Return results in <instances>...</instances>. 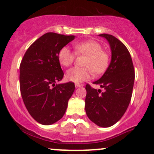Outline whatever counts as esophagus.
<instances>
[{
    "label": "esophagus",
    "instance_id": "34e87169",
    "mask_svg": "<svg viewBox=\"0 0 154 154\" xmlns=\"http://www.w3.org/2000/svg\"><path fill=\"white\" fill-rule=\"evenodd\" d=\"M83 85V84H80V83H75V86L77 87V88H78V87H82Z\"/></svg>",
    "mask_w": 154,
    "mask_h": 154
}]
</instances>
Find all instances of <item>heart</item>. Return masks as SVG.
<instances>
[{
  "label": "heart",
  "mask_w": 154,
  "mask_h": 154,
  "mask_svg": "<svg viewBox=\"0 0 154 154\" xmlns=\"http://www.w3.org/2000/svg\"><path fill=\"white\" fill-rule=\"evenodd\" d=\"M74 48L79 54H84L87 57L84 62V68L74 67L66 72V78L69 81L80 83L89 80L93 77V71L95 74L103 72L108 67L109 57L106 51L102 50L98 42L92 40L81 42L75 44ZM58 58L63 66L68 67L74 61L75 55L70 48H62L59 51Z\"/></svg>",
  "instance_id": "heart-1"
}]
</instances>
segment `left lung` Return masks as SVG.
<instances>
[{
  "instance_id": "left-lung-1",
  "label": "left lung",
  "mask_w": 154,
  "mask_h": 154,
  "mask_svg": "<svg viewBox=\"0 0 154 154\" xmlns=\"http://www.w3.org/2000/svg\"><path fill=\"white\" fill-rule=\"evenodd\" d=\"M106 38L111 49V62L103 75L94 84L104 88H91L86 85L85 109L88 119L101 127L117 123L130 104L135 80L131 56L126 46L109 34H100Z\"/></svg>"
}]
</instances>
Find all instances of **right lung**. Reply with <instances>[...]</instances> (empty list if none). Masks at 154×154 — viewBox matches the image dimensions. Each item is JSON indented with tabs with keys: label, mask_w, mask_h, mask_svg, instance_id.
Returning a JSON list of instances; mask_svg holds the SVG:
<instances>
[{
	"label": "right lung",
	"mask_w": 154,
	"mask_h": 154,
	"mask_svg": "<svg viewBox=\"0 0 154 154\" xmlns=\"http://www.w3.org/2000/svg\"><path fill=\"white\" fill-rule=\"evenodd\" d=\"M74 38L47 32L29 46L21 60V97L30 116L41 125H53L63 118L75 89L72 82L56 84L64 76L59 51Z\"/></svg>",
	"instance_id": "add662e5"
}]
</instances>
